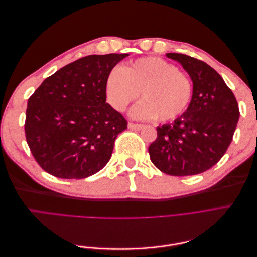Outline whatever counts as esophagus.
I'll return each mask as SVG.
<instances>
[{"instance_id": "34e87169", "label": "esophagus", "mask_w": 257, "mask_h": 257, "mask_svg": "<svg viewBox=\"0 0 257 257\" xmlns=\"http://www.w3.org/2000/svg\"><path fill=\"white\" fill-rule=\"evenodd\" d=\"M128 127L131 130H134V131H141L144 125L143 124H135V123H128Z\"/></svg>"}]
</instances>
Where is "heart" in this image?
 <instances>
[{
	"label": "heart",
	"instance_id": "1",
	"mask_svg": "<svg viewBox=\"0 0 257 257\" xmlns=\"http://www.w3.org/2000/svg\"><path fill=\"white\" fill-rule=\"evenodd\" d=\"M105 91L108 102L116 111H125L142 92L141 104L132 115L136 119L161 122L176 120L182 115L192 99L190 77L170 62L155 57L141 58L108 75Z\"/></svg>",
	"mask_w": 257,
	"mask_h": 257
}]
</instances>
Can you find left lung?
I'll list each match as a JSON object with an SVG mask.
<instances>
[{"mask_svg":"<svg viewBox=\"0 0 257 257\" xmlns=\"http://www.w3.org/2000/svg\"><path fill=\"white\" fill-rule=\"evenodd\" d=\"M178 61L193 81L189 108L172 124L157 127L149 146L153 164L170 176H192L211 168L226 152L239 120L234 93L205 62L182 53H166Z\"/></svg>","mask_w":257,"mask_h":257,"instance_id":"left-lung-1","label":"left lung"}]
</instances>
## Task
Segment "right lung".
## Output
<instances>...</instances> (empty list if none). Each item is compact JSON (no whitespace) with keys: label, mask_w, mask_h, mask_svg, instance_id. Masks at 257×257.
Segmentation results:
<instances>
[{"label":"right lung","mask_w":257,"mask_h":257,"mask_svg":"<svg viewBox=\"0 0 257 257\" xmlns=\"http://www.w3.org/2000/svg\"><path fill=\"white\" fill-rule=\"evenodd\" d=\"M127 53L91 54L47 77L28 100L25 132L45 172L63 179L96 174L127 121L106 103L105 83Z\"/></svg>","instance_id":"add662e5"}]
</instances>
